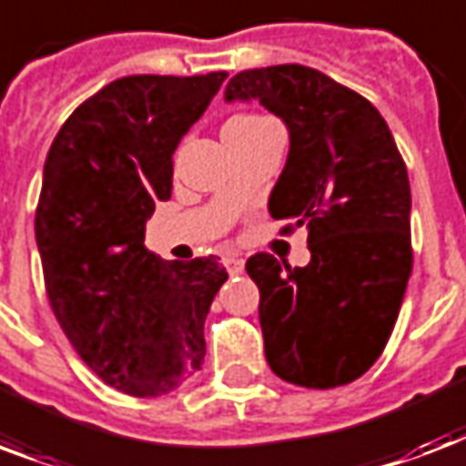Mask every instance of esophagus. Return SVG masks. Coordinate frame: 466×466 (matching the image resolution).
I'll return each mask as SVG.
<instances>
[{
	"instance_id": "1",
	"label": "esophagus",
	"mask_w": 466,
	"mask_h": 466,
	"mask_svg": "<svg viewBox=\"0 0 466 466\" xmlns=\"http://www.w3.org/2000/svg\"><path fill=\"white\" fill-rule=\"evenodd\" d=\"M225 268L229 276H239V273H244V261L241 258H234V257H227L225 258Z\"/></svg>"
}]
</instances>
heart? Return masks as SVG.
<instances>
[{"instance_id": "1", "label": "heart", "mask_w": 466, "mask_h": 466, "mask_svg": "<svg viewBox=\"0 0 466 466\" xmlns=\"http://www.w3.org/2000/svg\"><path fill=\"white\" fill-rule=\"evenodd\" d=\"M266 127H273V122L261 115H239L232 116V119L225 124V129L232 131H258L266 129Z\"/></svg>"}]
</instances>
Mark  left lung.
<instances>
[{"label": "left lung", "mask_w": 466, "mask_h": 466, "mask_svg": "<svg viewBox=\"0 0 466 466\" xmlns=\"http://www.w3.org/2000/svg\"><path fill=\"white\" fill-rule=\"evenodd\" d=\"M225 99H258L289 127L268 212L283 234L308 227L303 268L266 251L247 261L266 361L305 389L351 383L381 357L413 271L403 156L367 97L312 67L241 70Z\"/></svg>", "instance_id": "8db88e82"}]
</instances>
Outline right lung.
Wrapping results in <instances>:
<instances>
[{
	"mask_svg": "<svg viewBox=\"0 0 466 466\" xmlns=\"http://www.w3.org/2000/svg\"><path fill=\"white\" fill-rule=\"evenodd\" d=\"M225 77H119L67 116L46 158L35 244L56 319L106 386L138 399L170 393L205 364L225 266L163 261L144 232L173 190V151Z\"/></svg>",
	"mask_w": 466,
	"mask_h": 466,
	"instance_id": "add662e5",
	"label": "right lung"
}]
</instances>
